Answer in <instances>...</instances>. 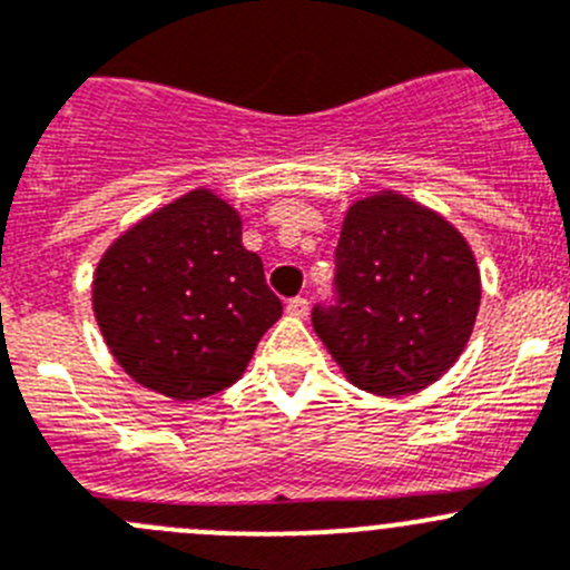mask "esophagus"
Returning a JSON list of instances; mask_svg holds the SVG:
<instances>
[{"label":"esophagus","instance_id":"34e87169","mask_svg":"<svg viewBox=\"0 0 570 570\" xmlns=\"http://www.w3.org/2000/svg\"><path fill=\"white\" fill-rule=\"evenodd\" d=\"M285 311H288V316H294V318H305L307 311H311V305H307V299L296 296V299H291L288 305H285Z\"/></svg>","mask_w":570,"mask_h":570}]
</instances>
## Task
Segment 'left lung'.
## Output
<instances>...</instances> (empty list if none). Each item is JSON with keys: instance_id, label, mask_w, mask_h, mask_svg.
I'll return each mask as SVG.
<instances>
[{"instance_id": "8db88e82", "label": "left lung", "mask_w": 570, "mask_h": 570, "mask_svg": "<svg viewBox=\"0 0 570 570\" xmlns=\"http://www.w3.org/2000/svg\"><path fill=\"white\" fill-rule=\"evenodd\" d=\"M333 307L313 330L346 381L403 397L451 370L473 335L481 274L462 232L394 189L352 200L335 248Z\"/></svg>"}]
</instances>
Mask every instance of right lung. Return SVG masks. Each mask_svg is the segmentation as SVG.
Segmentation results:
<instances>
[{"instance_id":"right-lung-1","label":"right lung","mask_w":570,"mask_h":570,"mask_svg":"<svg viewBox=\"0 0 570 570\" xmlns=\"http://www.w3.org/2000/svg\"><path fill=\"white\" fill-rule=\"evenodd\" d=\"M102 341L131 381L195 403L240 381L282 302L263 259L243 246V218L195 187L128 226L91 279Z\"/></svg>"}]
</instances>
